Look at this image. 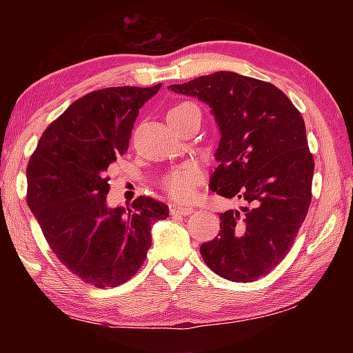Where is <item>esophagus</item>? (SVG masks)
Instances as JSON below:
<instances>
[{"instance_id":"esophagus-1","label":"esophagus","mask_w":353,"mask_h":353,"mask_svg":"<svg viewBox=\"0 0 353 353\" xmlns=\"http://www.w3.org/2000/svg\"><path fill=\"white\" fill-rule=\"evenodd\" d=\"M194 210L191 207H183L177 204H170V213L174 214V216H188V214L193 213Z\"/></svg>"}]
</instances>
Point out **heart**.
I'll return each instance as SVG.
<instances>
[{
  "mask_svg": "<svg viewBox=\"0 0 353 353\" xmlns=\"http://www.w3.org/2000/svg\"><path fill=\"white\" fill-rule=\"evenodd\" d=\"M191 103H181L168 112V115L172 113L183 112L187 109H193ZM202 181V171L199 170L198 165L194 163H187L183 166H179L177 170L171 171L168 176L163 179V188L168 191V194L172 199L177 202H187L193 199L196 196V191H198V185Z\"/></svg>",
  "mask_w": 353,
  "mask_h": 353,
  "instance_id": "1",
  "label": "heart"
}]
</instances>
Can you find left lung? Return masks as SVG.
I'll use <instances>...</instances> for the list:
<instances>
[{
    "label": "left lung",
    "instance_id": "1",
    "mask_svg": "<svg viewBox=\"0 0 353 353\" xmlns=\"http://www.w3.org/2000/svg\"><path fill=\"white\" fill-rule=\"evenodd\" d=\"M168 90L210 107L221 135L210 188L249 205L219 214L202 259L230 282H255L290 252L312 202L314 160L301 112L272 83L232 71Z\"/></svg>",
    "mask_w": 353,
    "mask_h": 353
}]
</instances>
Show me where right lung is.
<instances>
[{"label": "right lung", "mask_w": 353, "mask_h": 353, "mask_svg": "<svg viewBox=\"0 0 353 353\" xmlns=\"http://www.w3.org/2000/svg\"><path fill=\"white\" fill-rule=\"evenodd\" d=\"M110 87L74 101L40 137L29 159L28 205L65 268L98 288L134 276L151 248V229L168 207L148 196L109 207L107 170L128 151L139 110L160 90Z\"/></svg>", "instance_id": "right-lung-1"}]
</instances>
